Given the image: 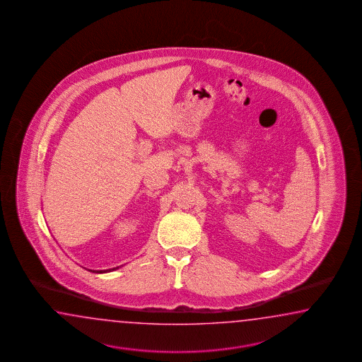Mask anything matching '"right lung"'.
Masks as SVG:
<instances>
[{"label":"right lung","mask_w":362,"mask_h":362,"mask_svg":"<svg viewBox=\"0 0 362 362\" xmlns=\"http://www.w3.org/2000/svg\"><path fill=\"white\" fill-rule=\"evenodd\" d=\"M117 269H118V267H117ZM112 270H114V269H112ZM106 272H109V270H104V272H103V270H100V272H97V273H106Z\"/></svg>","instance_id":"1"}]
</instances>
